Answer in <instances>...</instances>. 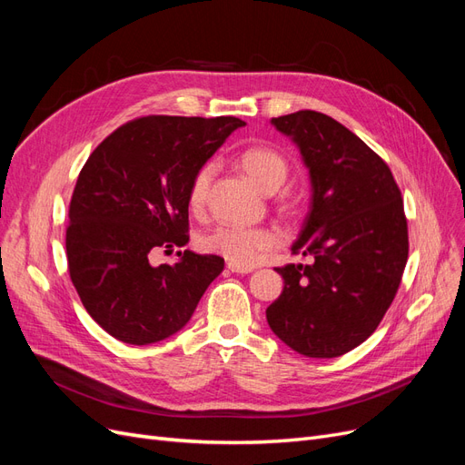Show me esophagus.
Wrapping results in <instances>:
<instances>
[{"mask_svg":"<svg viewBox=\"0 0 465 465\" xmlns=\"http://www.w3.org/2000/svg\"><path fill=\"white\" fill-rule=\"evenodd\" d=\"M227 267H229V270L232 272V273H252V272H254V267H242V265H236V263H227Z\"/></svg>","mask_w":465,"mask_h":465,"instance_id":"34e87169","label":"esophagus"}]
</instances>
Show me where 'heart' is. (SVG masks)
I'll use <instances>...</instances> for the list:
<instances>
[{"label": "heart", "instance_id": "b5f03b06", "mask_svg": "<svg viewBox=\"0 0 465 465\" xmlns=\"http://www.w3.org/2000/svg\"><path fill=\"white\" fill-rule=\"evenodd\" d=\"M238 164H241L242 173L265 193H272L283 186L291 168L283 153L265 145H252L241 151ZM215 173V161L203 163L193 173L188 186V207L193 213H202L205 209ZM279 242L281 234L272 227H232V224H221V227H215L200 238V248L207 252V254H215L229 260L231 263L248 267L258 262L263 252L277 248Z\"/></svg>", "mask_w": 465, "mask_h": 465}]
</instances>
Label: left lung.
<instances>
[{
  "label": "left lung",
  "instance_id": "left-lung-1",
  "mask_svg": "<svg viewBox=\"0 0 465 465\" xmlns=\"http://www.w3.org/2000/svg\"><path fill=\"white\" fill-rule=\"evenodd\" d=\"M272 124L311 171L312 203L292 254L312 263L275 267L285 287L267 323L304 357H340L372 335L400 289L410 252L401 192L390 166L322 112Z\"/></svg>",
  "mask_w": 465,
  "mask_h": 465
}]
</instances>
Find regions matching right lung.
Masks as SVG:
<instances>
[{
	"label": "right lung",
	"mask_w": 465,
	"mask_h": 465,
	"mask_svg": "<svg viewBox=\"0 0 465 465\" xmlns=\"http://www.w3.org/2000/svg\"><path fill=\"white\" fill-rule=\"evenodd\" d=\"M234 116H143L120 125L83 164L69 202L67 270L91 318L130 345L157 343L186 326L224 260L178 252L151 265L154 250L188 242V186Z\"/></svg>",
	"instance_id": "add662e5"
}]
</instances>
